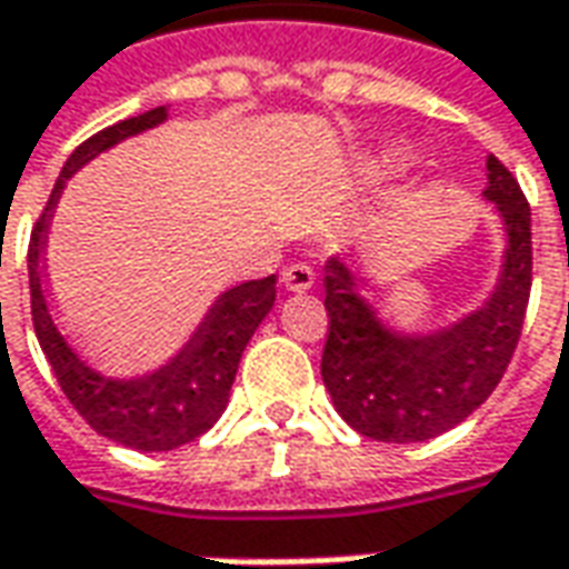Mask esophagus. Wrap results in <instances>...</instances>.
<instances>
[{
  "instance_id": "obj_1",
  "label": "esophagus",
  "mask_w": 569,
  "mask_h": 569,
  "mask_svg": "<svg viewBox=\"0 0 569 569\" xmlns=\"http://www.w3.org/2000/svg\"><path fill=\"white\" fill-rule=\"evenodd\" d=\"M283 286L286 292H308L315 286V270L308 264H289L283 270Z\"/></svg>"
}]
</instances>
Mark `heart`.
I'll return each mask as SVG.
<instances>
[{"label": "heart", "mask_w": 569, "mask_h": 569, "mask_svg": "<svg viewBox=\"0 0 569 569\" xmlns=\"http://www.w3.org/2000/svg\"><path fill=\"white\" fill-rule=\"evenodd\" d=\"M408 164H411V152H408V149H389V152L380 154L377 173H380V177H392V173L405 171Z\"/></svg>", "instance_id": "heart-1"}]
</instances>
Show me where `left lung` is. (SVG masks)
<instances>
[{
	"instance_id": "1",
	"label": "left lung",
	"mask_w": 569,
	"mask_h": 569,
	"mask_svg": "<svg viewBox=\"0 0 569 569\" xmlns=\"http://www.w3.org/2000/svg\"><path fill=\"white\" fill-rule=\"evenodd\" d=\"M486 202L496 204L505 252L486 301L448 327L398 330L365 296L355 258L333 254L323 268L330 336L320 377L351 430L377 442H427L477 411L511 365L532 286L529 204L511 171L489 154Z\"/></svg>"
}]
</instances>
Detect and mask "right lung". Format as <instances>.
Masks as SVG:
<instances>
[{
	"instance_id": "obj_1",
	"label": "right lung",
	"mask_w": 569,
	"mask_h": 569,
	"mask_svg": "<svg viewBox=\"0 0 569 569\" xmlns=\"http://www.w3.org/2000/svg\"><path fill=\"white\" fill-rule=\"evenodd\" d=\"M164 121H168V106L152 108L139 118L106 127L102 133L77 146L58 173L56 189L33 227L30 252H27L33 330L46 361L56 370L61 392L99 436L137 451H171L199 439L204 430L218 423V417L227 411L230 401L239 358L277 301L273 273L264 280H249L220 292L180 351L161 367L139 377H108L96 370L58 330L56 317L49 311L52 292L42 286V280L49 277L46 246H49V230L61 192L73 173L90 164L92 158L114 149L123 139L154 130Z\"/></svg>"
}]
</instances>
